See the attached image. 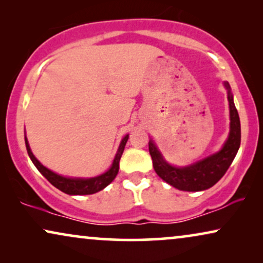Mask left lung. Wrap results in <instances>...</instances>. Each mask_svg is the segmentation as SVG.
Segmentation results:
<instances>
[{
  "label": "left lung",
  "instance_id": "8db88e82",
  "mask_svg": "<svg viewBox=\"0 0 263 263\" xmlns=\"http://www.w3.org/2000/svg\"><path fill=\"white\" fill-rule=\"evenodd\" d=\"M228 89L230 109V132L224 145L218 152L185 166H175L165 160L163 154L152 139L148 142L149 154L157 175L168 184L183 192H202L213 186L232 164L240 146V121L229 82H224Z\"/></svg>",
  "mask_w": 263,
  "mask_h": 263
}]
</instances>
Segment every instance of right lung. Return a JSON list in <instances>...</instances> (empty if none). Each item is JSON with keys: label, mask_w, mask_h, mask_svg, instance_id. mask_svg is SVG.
<instances>
[{"label": "right lung", "mask_w": 263, "mask_h": 263, "mask_svg": "<svg viewBox=\"0 0 263 263\" xmlns=\"http://www.w3.org/2000/svg\"><path fill=\"white\" fill-rule=\"evenodd\" d=\"M128 139L129 134H127L123 139H122L120 146H118L116 156H115L114 161L109 167V170L105 171L102 175L91 178L66 177V176H61L59 174H56V172L49 170V168L45 167L44 165L34 157V154L32 153L26 135H25V143H26L28 157L31 158L32 163L34 164V166L38 168V171L41 172L53 186H56L57 189L68 194V195H91V194H96L100 192V190H103L116 178V176L118 174V168H120V159L122 154H123L125 143H127Z\"/></svg>", "instance_id": "1"}]
</instances>
